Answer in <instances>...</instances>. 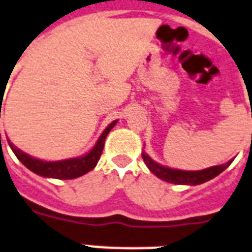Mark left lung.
I'll use <instances>...</instances> for the list:
<instances>
[{
	"label": "left lung",
	"instance_id": "obj_1",
	"mask_svg": "<svg viewBox=\"0 0 252 252\" xmlns=\"http://www.w3.org/2000/svg\"><path fill=\"white\" fill-rule=\"evenodd\" d=\"M143 160L147 164V167L150 168L151 172L156 175L161 180H164V182L173 184H189V186H196V184H202L204 182L211 180L215 176H218L219 173L223 172L232 163V160H231L227 164L215 165V167L203 169V171H180V169L167 168V167H163L160 164L155 163L154 160L145 154H143Z\"/></svg>",
	"mask_w": 252,
	"mask_h": 252
}]
</instances>
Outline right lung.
Listing matches in <instances>:
<instances>
[{
  "label": "right lung",
  "instance_id": "1",
  "mask_svg": "<svg viewBox=\"0 0 252 252\" xmlns=\"http://www.w3.org/2000/svg\"><path fill=\"white\" fill-rule=\"evenodd\" d=\"M0 119H1V109H0ZM117 121H113L109 126H107V129L102 132L100 139L96 143V145L93 147V150L87 154L83 158L79 159H68L61 160V161H42V160L34 159L31 158L29 155L24 154L22 151L17 148L16 145H13L9 139L7 143L10 145V148L17 156V159L20 160L28 169H31L32 172L45 176V178H55L61 179V180H66V179H76L79 176H83L87 172H89L91 169L96 167L98 159L102 154L104 150V143H105V137L109 133L112 128L115 126ZM0 143H1V133H0Z\"/></svg>",
  "mask_w": 252,
  "mask_h": 252
}]
</instances>
